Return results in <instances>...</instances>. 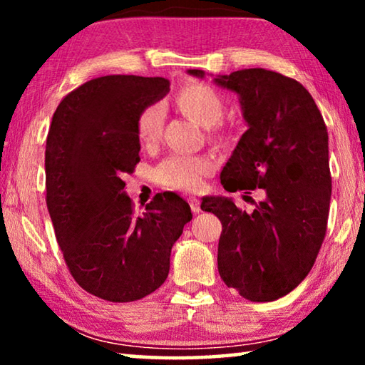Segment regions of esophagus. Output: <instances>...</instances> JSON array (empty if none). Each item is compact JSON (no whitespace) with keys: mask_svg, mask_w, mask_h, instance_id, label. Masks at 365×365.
I'll return each instance as SVG.
<instances>
[{"mask_svg":"<svg viewBox=\"0 0 365 365\" xmlns=\"http://www.w3.org/2000/svg\"><path fill=\"white\" fill-rule=\"evenodd\" d=\"M188 202H190L191 211H193L195 214H200L201 212V201L197 200V197H195V196L188 197Z\"/></svg>","mask_w":365,"mask_h":365,"instance_id":"1","label":"esophagus"}]
</instances>
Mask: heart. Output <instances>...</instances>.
<instances>
[{"label": "heart", "mask_w": 365, "mask_h": 365, "mask_svg": "<svg viewBox=\"0 0 365 365\" xmlns=\"http://www.w3.org/2000/svg\"><path fill=\"white\" fill-rule=\"evenodd\" d=\"M177 108L185 115L202 127H212L224 115L225 104L220 93L211 85L193 82L185 85L175 96ZM164 109L159 103L146 106L137 117V137L141 145L153 146L158 143L163 133ZM215 137H222L215 132ZM214 160L209 156H191V154L174 153L160 160L154 170V178L160 187L196 191L201 188L205 177L212 174Z\"/></svg>", "instance_id": "b5f03b06"}]
</instances>
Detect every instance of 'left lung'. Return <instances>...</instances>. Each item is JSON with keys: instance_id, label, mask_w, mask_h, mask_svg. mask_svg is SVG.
<instances>
[{"instance_id": "1", "label": "left lung", "mask_w": 365, "mask_h": 365, "mask_svg": "<svg viewBox=\"0 0 365 365\" xmlns=\"http://www.w3.org/2000/svg\"><path fill=\"white\" fill-rule=\"evenodd\" d=\"M214 82L240 95L248 122L220 182L227 191L264 195L250 214L228 197L202 200V211L222 222L219 274L246 299L275 301L306 279L324 243L331 196L327 125L311 93L279 72L243 69Z\"/></svg>"}]
</instances>
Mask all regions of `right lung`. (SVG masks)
<instances>
[{
	"label": "right lung",
	"mask_w": 365,
	"mask_h": 365,
	"mask_svg": "<svg viewBox=\"0 0 365 365\" xmlns=\"http://www.w3.org/2000/svg\"><path fill=\"white\" fill-rule=\"evenodd\" d=\"M169 91L163 77L104 76L59 103L46 137V206L71 275L110 302L165 282L172 246L193 214L172 191L137 214L123 174L140 163L137 117Z\"/></svg>",
	"instance_id": "add662e5"
}]
</instances>
